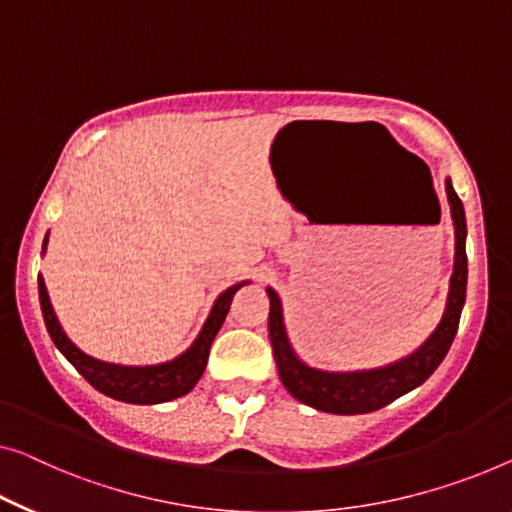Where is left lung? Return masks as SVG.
<instances>
[{"mask_svg":"<svg viewBox=\"0 0 512 512\" xmlns=\"http://www.w3.org/2000/svg\"><path fill=\"white\" fill-rule=\"evenodd\" d=\"M446 195L451 202V216L455 223V266L451 276V289H448L446 312L434 333L418 347L414 354L402 361L388 365V368L368 370V372H319L303 365L289 347L285 326H282L280 299L273 289H266L271 299L269 310V335L276 356L278 375L282 384L296 400L308 407H315L326 414H368L377 411L400 395L409 393L411 388L421 386L423 381L439 368L453 338L460 326V315L464 296H467V250H464V236H467V223H464L462 200L453 190L451 179H446Z\"/></svg>","mask_w":512,"mask_h":512,"instance_id":"8db88e82","label":"left lung"}]
</instances>
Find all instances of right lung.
Listing matches in <instances>:
<instances>
[{
	"label": "right lung",
	"instance_id": "add662e5",
	"mask_svg": "<svg viewBox=\"0 0 512 512\" xmlns=\"http://www.w3.org/2000/svg\"><path fill=\"white\" fill-rule=\"evenodd\" d=\"M45 243H48V236H45L43 241V250H45ZM241 285H234L218 296V301L213 305L200 338L195 340V345L190 347L186 354L174 358L170 363L154 365V368H121V365L101 363V361H94V358H89L87 354H82L80 349L66 338V333L61 331L55 312H52L48 289H45V282L41 276H38V299H41L43 319H45V326H48L52 342H55L59 352L73 363V368L78 370L80 375L96 388V391H101L103 395H108V398L121 400V402L158 404V402H167V400L186 395L190 388L197 384V379L202 377V372L207 368V361H209L211 342L216 338L220 326H223L236 289Z\"/></svg>",
	"mask_w": 512,
	"mask_h": 512
}]
</instances>
